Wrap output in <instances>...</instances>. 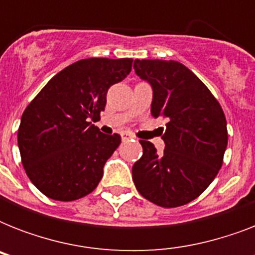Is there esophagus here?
I'll list each match as a JSON object with an SVG mask.
<instances>
[{
    "instance_id": "obj_1",
    "label": "esophagus",
    "mask_w": 255,
    "mask_h": 255,
    "mask_svg": "<svg viewBox=\"0 0 255 255\" xmlns=\"http://www.w3.org/2000/svg\"><path fill=\"white\" fill-rule=\"evenodd\" d=\"M135 136L132 135V133H129V132H124V133H122V140L123 141H126V140H129V139H133Z\"/></svg>"
}]
</instances>
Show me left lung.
<instances>
[{
  "label": "left lung",
  "instance_id": "1",
  "mask_svg": "<svg viewBox=\"0 0 255 255\" xmlns=\"http://www.w3.org/2000/svg\"><path fill=\"white\" fill-rule=\"evenodd\" d=\"M133 69L152 87V116L167 122L163 155L151 141L140 140L143 156L132 167L136 189L163 208L185 205L221 168L228 145L224 111L209 88L180 62L135 59Z\"/></svg>",
  "mask_w": 255,
  "mask_h": 255
}]
</instances>
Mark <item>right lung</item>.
<instances>
[{
    "label": "right lung",
    "mask_w": 255,
    "mask_h": 255,
    "mask_svg": "<svg viewBox=\"0 0 255 255\" xmlns=\"http://www.w3.org/2000/svg\"><path fill=\"white\" fill-rule=\"evenodd\" d=\"M132 59L87 58L53 77L22 114L18 148L30 181L49 198L74 201L91 193L120 136L91 123L108 88L131 73Z\"/></svg>",
    "instance_id": "obj_1"
}]
</instances>
